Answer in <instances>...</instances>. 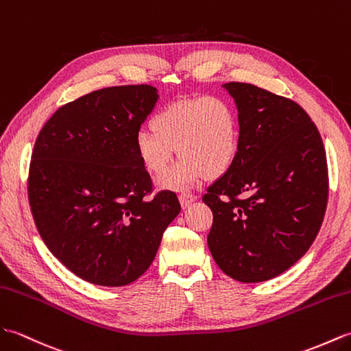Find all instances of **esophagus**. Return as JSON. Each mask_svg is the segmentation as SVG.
I'll return each instance as SVG.
<instances>
[{
    "instance_id": "34e87169",
    "label": "esophagus",
    "mask_w": 351,
    "mask_h": 351,
    "mask_svg": "<svg viewBox=\"0 0 351 351\" xmlns=\"http://www.w3.org/2000/svg\"><path fill=\"white\" fill-rule=\"evenodd\" d=\"M195 199H197V195H193V193H188V192L180 193V204L183 208L189 207Z\"/></svg>"
}]
</instances>
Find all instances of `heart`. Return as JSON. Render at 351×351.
<instances>
[{"label": "heart", "instance_id": "obj_1", "mask_svg": "<svg viewBox=\"0 0 351 351\" xmlns=\"http://www.w3.org/2000/svg\"><path fill=\"white\" fill-rule=\"evenodd\" d=\"M241 126L236 106L221 96H198L171 102L154 114L152 129L135 138L138 159L147 173L160 176V189L184 191L206 176L216 178L234 165L240 152Z\"/></svg>", "mask_w": 351, "mask_h": 351}]
</instances>
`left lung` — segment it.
I'll return each mask as SVG.
<instances>
[{
  "instance_id": "obj_1",
  "label": "left lung",
  "mask_w": 351,
  "mask_h": 351,
  "mask_svg": "<svg viewBox=\"0 0 351 351\" xmlns=\"http://www.w3.org/2000/svg\"><path fill=\"white\" fill-rule=\"evenodd\" d=\"M234 97L241 139L237 159L210 186L207 243L217 266L240 282L284 274L313 245L329 197L326 150L314 121L294 100L245 82Z\"/></svg>"
}]
</instances>
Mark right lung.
Instances as JSON below:
<instances>
[{
	"instance_id": "add662e5",
	"label": "right lung",
	"mask_w": 351,
	"mask_h": 351,
	"mask_svg": "<svg viewBox=\"0 0 351 351\" xmlns=\"http://www.w3.org/2000/svg\"><path fill=\"white\" fill-rule=\"evenodd\" d=\"M152 85L88 93L53 112L38 134L28 201L45 245L84 281L121 287L150 267L180 213L174 192H153L135 138L158 100Z\"/></svg>"
}]
</instances>
